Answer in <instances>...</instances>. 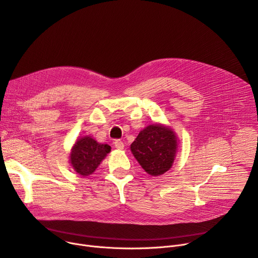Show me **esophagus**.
<instances>
[{
	"instance_id": "34e87169",
	"label": "esophagus",
	"mask_w": 258,
	"mask_h": 258,
	"mask_svg": "<svg viewBox=\"0 0 258 258\" xmlns=\"http://www.w3.org/2000/svg\"><path fill=\"white\" fill-rule=\"evenodd\" d=\"M114 145H115L117 150H123V148H124V143L122 142L121 140H115Z\"/></svg>"
}]
</instances>
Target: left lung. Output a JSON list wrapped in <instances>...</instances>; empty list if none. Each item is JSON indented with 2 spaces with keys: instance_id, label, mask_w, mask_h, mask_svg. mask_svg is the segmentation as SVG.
I'll return each instance as SVG.
<instances>
[{
  "instance_id": "obj_1",
  "label": "left lung",
  "mask_w": 258,
  "mask_h": 258,
  "mask_svg": "<svg viewBox=\"0 0 258 258\" xmlns=\"http://www.w3.org/2000/svg\"><path fill=\"white\" fill-rule=\"evenodd\" d=\"M178 147V137L170 126L154 123L140 131L131 152L148 174L158 177L171 168Z\"/></svg>"
}]
</instances>
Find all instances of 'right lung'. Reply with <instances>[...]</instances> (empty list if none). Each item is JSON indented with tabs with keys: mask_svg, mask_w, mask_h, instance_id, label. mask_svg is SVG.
<instances>
[{
	"mask_svg": "<svg viewBox=\"0 0 258 258\" xmlns=\"http://www.w3.org/2000/svg\"><path fill=\"white\" fill-rule=\"evenodd\" d=\"M111 152V146L97 142L91 136L78 138L73 144L69 162L72 168L81 177L92 174L106 155Z\"/></svg>",
	"mask_w": 258,
	"mask_h": 258,
	"instance_id": "add662e5",
	"label": "right lung"
}]
</instances>
